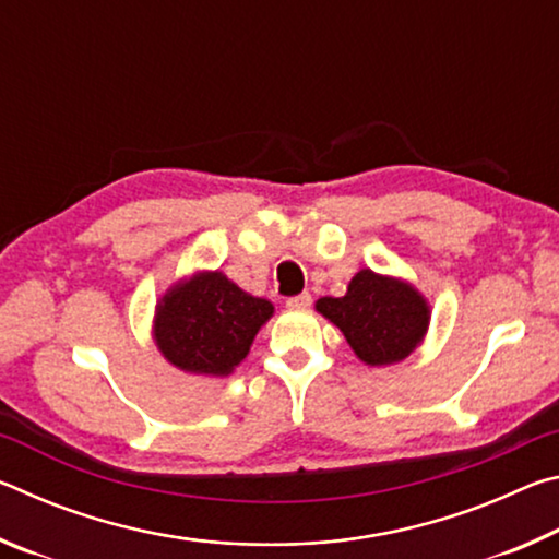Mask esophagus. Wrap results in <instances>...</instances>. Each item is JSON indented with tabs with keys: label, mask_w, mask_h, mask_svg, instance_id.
I'll list each match as a JSON object with an SVG mask.
<instances>
[{
	"label": "esophagus",
	"mask_w": 559,
	"mask_h": 559,
	"mask_svg": "<svg viewBox=\"0 0 559 559\" xmlns=\"http://www.w3.org/2000/svg\"><path fill=\"white\" fill-rule=\"evenodd\" d=\"M310 302H313V298H310V293H300V296H293L286 300V308L290 310H308Z\"/></svg>",
	"instance_id": "34e87169"
}]
</instances>
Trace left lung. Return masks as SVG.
<instances>
[{
  "label": "left lung",
  "mask_w": 559,
  "mask_h": 559,
  "mask_svg": "<svg viewBox=\"0 0 559 559\" xmlns=\"http://www.w3.org/2000/svg\"><path fill=\"white\" fill-rule=\"evenodd\" d=\"M316 310L367 367L402 362L424 343L431 323V306L419 288L372 269H359L345 296L320 298Z\"/></svg>",
  "instance_id": "1"
}]
</instances>
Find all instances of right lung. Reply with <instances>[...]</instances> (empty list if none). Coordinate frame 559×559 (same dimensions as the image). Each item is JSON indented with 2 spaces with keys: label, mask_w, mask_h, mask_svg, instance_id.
Segmentation results:
<instances>
[{
  "label": "right lung",
  "mask_w": 559,
  "mask_h": 559,
  "mask_svg": "<svg viewBox=\"0 0 559 559\" xmlns=\"http://www.w3.org/2000/svg\"><path fill=\"white\" fill-rule=\"evenodd\" d=\"M273 316L222 271H194L157 298L153 340L169 365L189 374L229 377Z\"/></svg>",
  "instance_id": "right-lung-1"
}]
</instances>
